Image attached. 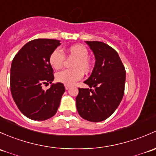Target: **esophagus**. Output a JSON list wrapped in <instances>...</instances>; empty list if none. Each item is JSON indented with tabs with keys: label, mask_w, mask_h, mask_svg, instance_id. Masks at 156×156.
<instances>
[{
	"label": "esophagus",
	"mask_w": 156,
	"mask_h": 156,
	"mask_svg": "<svg viewBox=\"0 0 156 156\" xmlns=\"http://www.w3.org/2000/svg\"><path fill=\"white\" fill-rule=\"evenodd\" d=\"M65 89L67 90V89H70V86H68V85H65Z\"/></svg>",
	"instance_id": "obj_1"
}]
</instances>
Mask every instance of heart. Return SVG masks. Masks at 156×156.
<instances>
[{
    "label": "heart",
    "mask_w": 156,
    "mask_h": 156,
    "mask_svg": "<svg viewBox=\"0 0 156 156\" xmlns=\"http://www.w3.org/2000/svg\"><path fill=\"white\" fill-rule=\"evenodd\" d=\"M69 56L74 58L71 65L72 69H67L55 74V80L58 83L71 86L81 80L83 72L89 73L91 69L89 57V51L83 45L76 44L70 46L67 50ZM65 56L60 49H55L49 55V64L55 70L62 68Z\"/></svg>",
    "instance_id": "obj_1"
}]
</instances>
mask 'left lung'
<instances>
[{
	"label": "left lung",
	"instance_id": "1",
	"mask_svg": "<svg viewBox=\"0 0 156 156\" xmlns=\"http://www.w3.org/2000/svg\"><path fill=\"white\" fill-rule=\"evenodd\" d=\"M86 43L94 55L95 64L84 81L89 88H79L76 109L82 118L98 122L110 117L119 105L124 95L126 69L111 46L99 41Z\"/></svg>",
	"mask_w": 156,
	"mask_h": 156
}]
</instances>
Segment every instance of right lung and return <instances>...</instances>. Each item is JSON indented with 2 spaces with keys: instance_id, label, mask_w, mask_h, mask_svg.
Listing matches in <instances>:
<instances>
[{
  "instance_id": "right-lung-1",
  "label": "right lung",
  "mask_w": 156,
  "mask_h": 156,
  "mask_svg": "<svg viewBox=\"0 0 156 156\" xmlns=\"http://www.w3.org/2000/svg\"><path fill=\"white\" fill-rule=\"evenodd\" d=\"M60 41L35 39L27 43L16 55L10 69V90L21 112L36 121L52 117L57 112L65 91L61 83H52L53 69L49 55ZM51 83L47 90L43 84Z\"/></svg>"
}]
</instances>
